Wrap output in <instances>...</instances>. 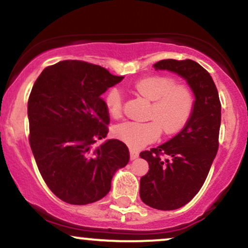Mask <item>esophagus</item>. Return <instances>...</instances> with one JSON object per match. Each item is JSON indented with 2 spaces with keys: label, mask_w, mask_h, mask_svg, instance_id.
Masks as SVG:
<instances>
[{
  "label": "esophagus",
  "mask_w": 248,
  "mask_h": 248,
  "mask_svg": "<svg viewBox=\"0 0 248 248\" xmlns=\"http://www.w3.org/2000/svg\"><path fill=\"white\" fill-rule=\"evenodd\" d=\"M139 157V153L138 152H134V150H130V160H136Z\"/></svg>",
  "instance_id": "34e87169"
}]
</instances>
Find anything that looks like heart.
Instances as JSON below:
<instances>
[{
    "label": "heart",
    "instance_id": "obj_1",
    "mask_svg": "<svg viewBox=\"0 0 248 248\" xmlns=\"http://www.w3.org/2000/svg\"><path fill=\"white\" fill-rule=\"evenodd\" d=\"M136 92L153 101L148 118L150 122H122L114 127V135L132 149H140L157 140L161 130L166 135L179 132L192 114L195 98L192 91L186 85H176L175 80L166 76H149L135 84ZM109 114L121 115L122 100L119 90L112 88L105 98Z\"/></svg>",
    "mask_w": 248,
    "mask_h": 248
}]
</instances>
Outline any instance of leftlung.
Here are the masks:
<instances>
[{"label": "left lung", "instance_id": "8db88e82", "mask_svg": "<svg viewBox=\"0 0 248 248\" xmlns=\"http://www.w3.org/2000/svg\"><path fill=\"white\" fill-rule=\"evenodd\" d=\"M155 70H167L186 79L195 95L192 114L171 140L140 154L149 171L140 181L144 204L163 211L184 206L197 195L218 152L221 105L211 76L198 62L163 59Z\"/></svg>", "mask_w": 248, "mask_h": 248}]
</instances>
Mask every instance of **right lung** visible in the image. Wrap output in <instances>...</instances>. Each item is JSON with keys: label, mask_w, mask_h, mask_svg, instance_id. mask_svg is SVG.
Returning a JSON list of instances; mask_svg holds the SVG:
<instances>
[{"label": "right lung", "mask_w": 248, "mask_h": 248, "mask_svg": "<svg viewBox=\"0 0 248 248\" xmlns=\"http://www.w3.org/2000/svg\"><path fill=\"white\" fill-rule=\"evenodd\" d=\"M124 77L99 65L62 61L43 70L28 101L30 147L43 179L73 205L94 203L110 190L113 176L127 166L124 142L107 136L109 114L101 94Z\"/></svg>", "instance_id": "1"}]
</instances>
